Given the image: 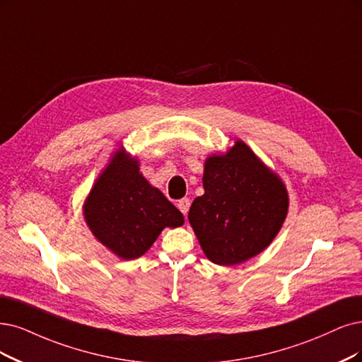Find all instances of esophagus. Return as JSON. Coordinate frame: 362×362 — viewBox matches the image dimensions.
<instances>
[{"label":"esophagus","mask_w":362,"mask_h":362,"mask_svg":"<svg viewBox=\"0 0 362 362\" xmlns=\"http://www.w3.org/2000/svg\"><path fill=\"white\" fill-rule=\"evenodd\" d=\"M177 207H179V210L183 213V215L186 216L188 215V211H189V207H191V202H189V198H182L180 202L177 203Z\"/></svg>","instance_id":"obj_1"}]
</instances>
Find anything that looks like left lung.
<instances>
[{
  "mask_svg": "<svg viewBox=\"0 0 362 362\" xmlns=\"http://www.w3.org/2000/svg\"><path fill=\"white\" fill-rule=\"evenodd\" d=\"M203 186L188 219L207 259L237 265L270 246L288 215V189L243 140L206 158Z\"/></svg>",
  "mask_w": 362,
  "mask_h": 362,
  "instance_id": "obj_1",
  "label": "left lung"
}]
</instances>
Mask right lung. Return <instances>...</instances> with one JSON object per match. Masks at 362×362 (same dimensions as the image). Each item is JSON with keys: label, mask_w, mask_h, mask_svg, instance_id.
Here are the masks:
<instances>
[{"label": "right lung", "mask_w": 362, "mask_h": 362, "mask_svg": "<svg viewBox=\"0 0 362 362\" xmlns=\"http://www.w3.org/2000/svg\"><path fill=\"white\" fill-rule=\"evenodd\" d=\"M82 209L93 237L127 261L144 255L164 228L185 222L164 194L144 179L139 158L124 146L110 156Z\"/></svg>", "instance_id": "right-lung-1"}]
</instances>
